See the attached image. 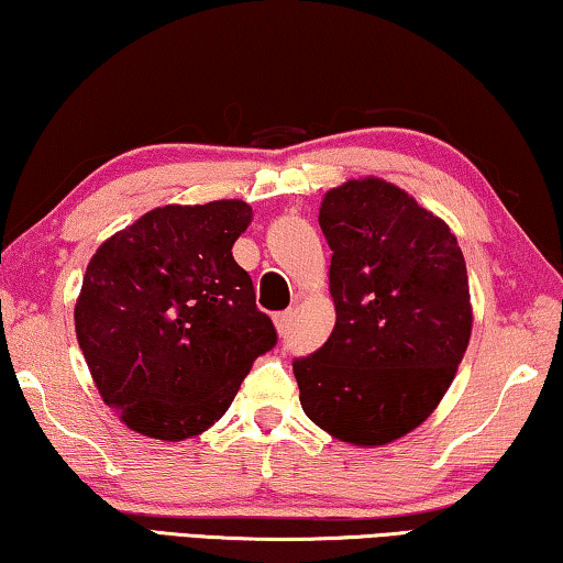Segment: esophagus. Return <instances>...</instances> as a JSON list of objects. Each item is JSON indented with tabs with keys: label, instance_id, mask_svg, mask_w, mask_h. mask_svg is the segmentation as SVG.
Wrapping results in <instances>:
<instances>
[{
	"label": "esophagus",
	"instance_id": "1",
	"mask_svg": "<svg viewBox=\"0 0 563 563\" xmlns=\"http://www.w3.org/2000/svg\"><path fill=\"white\" fill-rule=\"evenodd\" d=\"M274 324H276V330H279V335H284V332H287L289 324H291V312L274 314Z\"/></svg>",
	"mask_w": 563,
	"mask_h": 563
}]
</instances>
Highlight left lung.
I'll return each mask as SVG.
<instances>
[{
	"mask_svg": "<svg viewBox=\"0 0 563 563\" xmlns=\"http://www.w3.org/2000/svg\"><path fill=\"white\" fill-rule=\"evenodd\" d=\"M332 335L291 363L301 409L342 442L409 434L454 380L472 332L467 266L442 218L378 177L324 195Z\"/></svg>",
	"mask_w": 563,
	"mask_h": 563,
	"instance_id": "1",
	"label": "left lung"
}]
</instances>
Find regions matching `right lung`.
Listing matches in <instances>:
<instances>
[{"mask_svg": "<svg viewBox=\"0 0 563 563\" xmlns=\"http://www.w3.org/2000/svg\"><path fill=\"white\" fill-rule=\"evenodd\" d=\"M249 223L243 200L165 206L93 254L76 335L103 404L129 429L165 442L200 434L276 345L231 251Z\"/></svg>", "mask_w": 563, "mask_h": 563, "instance_id": "right-lung-1", "label": "right lung"}]
</instances>
